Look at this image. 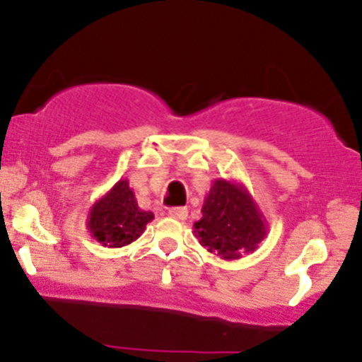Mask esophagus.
Masks as SVG:
<instances>
[{"instance_id": "1", "label": "esophagus", "mask_w": 362, "mask_h": 362, "mask_svg": "<svg viewBox=\"0 0 362 362\" xmlns=\"http://www.w3.org/2000/svg\"><path fill=\"white\" fill-rule=\"evenodd\" d=\"M168 216L173 219H178V221H185L187 216H189V211H187L185 207H172V209L168 211Z\"/></svg>"}]
</instances>
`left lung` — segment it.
Masks as SVG:
<instances>
[{
    "label": "left lung",
    "instance_id": "left-lung-1",
    "mask_svg": "<svg viewBox=\"0 0 362 362\" xmlns=\"http://www.w3.org/2000/svg\"><path fill=\"white\" fill-rule=\"evenodd\" d=\"M194 233L207 252L223 260H238L267 236L269 224L247 185L235 178H216L202 206Z\"/></svg>",
    "mask_w": 362,
    "mask_h": 362
}]
</instances>
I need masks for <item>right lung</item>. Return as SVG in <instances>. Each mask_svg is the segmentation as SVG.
<instances>
[{"label": "right lung", "mask_w": 362, "mask_h": 362, "mask_svg": "<svg viewBox=\"0 0 362 362\" xmlns=\"http://www.w3.org/2000/svg\"><path fill=\"white\" fill-rule=\"evenodd\" d=\"M151 211L139 209L127 178H120L90 207L86 228L107 248H122L136 242L153 221Z\"/></svg>", "instance_id": "1"}]
</instances>
